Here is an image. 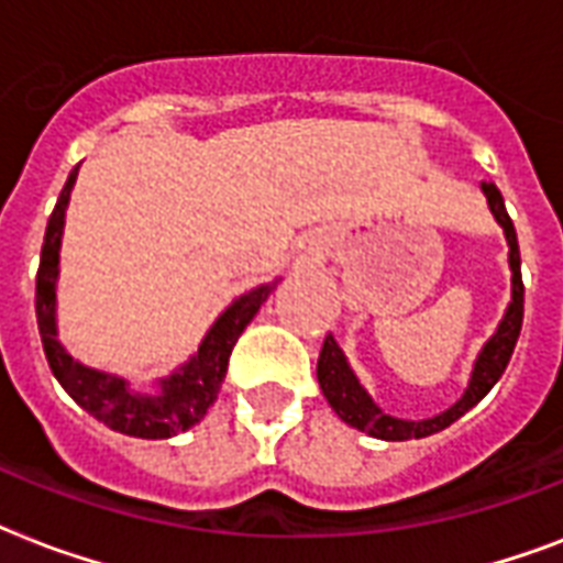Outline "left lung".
I'll return each instance as SVG.
<instances>
[{
    "mask_svg": "<svg viewBox=\"0 0 563 563\" xmlns=\"http://www.w3.org/2000/svg\"><path fill=\"white\" fill-rule=\"evenodd\" d=\"M482 192L488 198V207L494 212V219L503 224L508 239V265H511V303L506 309V318L499 321L497 333L490 335V342L482 347L479 360L473 365L471 383H467V391L462 394V400L455 402L453 409H446L444 415L429 420H400L385 415L374 406L365 388L360 385V379L353 376L351 365L344 360L342 347L335 344L333 335H327L324 347H321V356H318V383H321V391H324L327 402L333 406L335 415L351 423V427L362 429L374 438H383V441H409V438H427L432 432H441L450 423L462 418L464 411H471L476 402L485 397V394L497 385V379L506 371L511 353H515V344L520 339V327H523V274H520V247H517V233L515 224H511V216L506 212V203H503V195L494 184H482Z\"/></svg>",
    "mask_w": 563,
    "mask_h": 563,
    "instance_id": "1",
    "label": "left lung"
}]
</instances>
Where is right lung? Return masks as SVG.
Listing matches in <instances>:
<instances>
[{"instance_id":"obj_1","label":"right lung","mask_w":563,"mask_h":563,"mask_svg":"<svg viewBox=\"0 0 563 563\" xmlns=\"http://www.w3.org/2000/svg\"><path fill=\"white\" fill-rule=\"evenodd\" d=\"M78 166L73 169L66 187L60 189L55 210L48 216L46 239L40 251L37 268V295H34V309H37V330L43 339L48 368L57 376V383L64 385L81 409H87L104 427L117 429L122 435L134 438H172L195 427L207 415V409L216 400L221 388V379L228 374L230 353L239 335L251 324V318L260 312V307L268 298L272 286L247 291L212 324L203 344L198 347L192 360L163 379L161 394H134L119 376H108L101 371L84 368L57 344L55 339V277H57V247H60V230H64V212L69 201V189L75 184Z\"/></svg>"}]
</instances>
